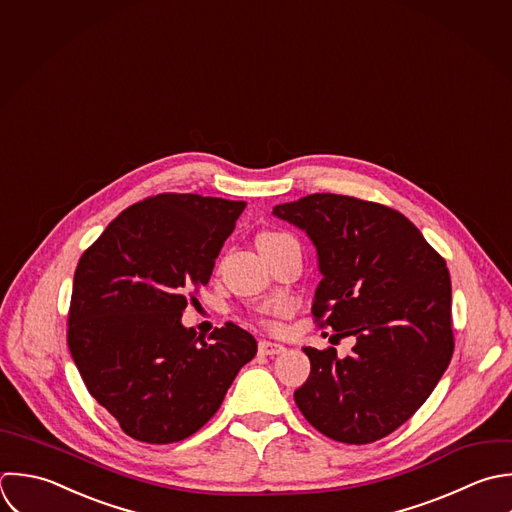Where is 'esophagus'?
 Wrapping results in <instances>:
<instances>
[{
  "instance_id": "esophagus-1",
  "label": "esophagus",
  "mask_w": 512,
  "mask_h": 512,
  "mask_svg": "<svg viewBox=\"0 0 512 512\" xmlns=\"http://www.w3.org/2000/svg\"><path fill=\"white\" fill-rule=\"evenodd\" d=\"M285 351L283 345L271 343V341H259V353L261 355H281Z\"/></svg>"
}]
</instances>
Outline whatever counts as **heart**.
<instances>
[{
  "label": "heart",
  "mask_w": 512,
  "mask_h": 512,
  "mask_svg": "<svg viewBox=\"0 0 512 512\" xmlns=\"http://www.w3.org/2000/svg\"><path fill=\"white\" fill-rule=\"evenodd\" d=\"M283 233H275V231H263L259 237H257V245L259 243H265V241H271V239H277V237H281Z\"/></svg>",
  "instance_id": "b5f03b06"
}]
</instances>
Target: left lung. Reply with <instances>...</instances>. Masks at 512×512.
<instances>
[{"mask_svg":"<svg viewBox=\"0 0 512 512\" xmlns=\"http://www.w3.org/2000/svg\"><path fill=\"white\" fill-rule=\"evenodd\" d=\"M273 213L317 247V327L357 339L345 359L333 347L303 349L311 375L295 403L325 437L375 443L417 413L451 363L447 263L403 213L381 203L313 193Z\"/></svg>","mask_w":512,"mask_h":512,"instance_id":"1","label":"left lung"}]
</instances>
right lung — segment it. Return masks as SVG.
I'll list each match as a JSON object with an SVG mask.
<instances>
[{
    "mask_svg": "<svg viewBox=\"0 0 512 512\" xmlns=\"http://www.w3.org/2000/svg\"><path fill=\"white\" fill-rule=\"evenodd\" d=\"M243 209L195 193L151 195L121 211L77 263L67 345L89 395L135 441L197 433L257 353L235 323L207 341L181 325Z\"/></svg>",
    "mask_w": 512,
    "mask_h": 512,
    "instance_id": "right-lung-1",
    "label": "right lung"
}]
</instances>
